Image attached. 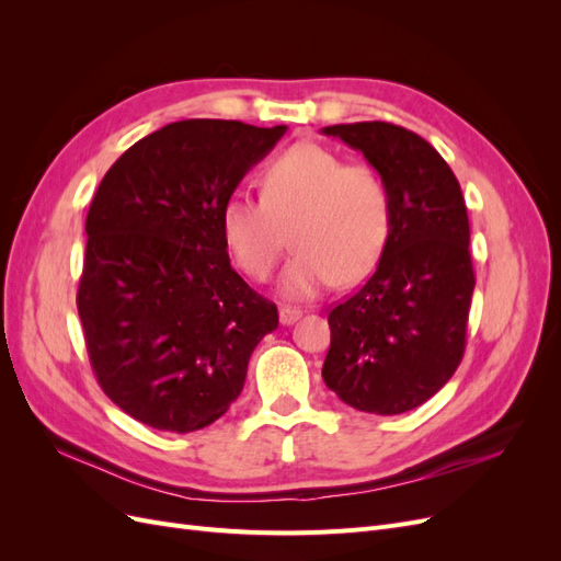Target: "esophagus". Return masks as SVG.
Here are the masks:
<instances>
[{
  "instance_id": "1",
  "label": "esophagus",
  "mask_w": 561,
  "mask_h": 561,
  "mask_svg": "<svg viewBox=\"0 0 561 561\" xmlns=\"http://www.w3.org/2000/svg\"><path fill=\"white\" fill-rule=\"evenodd\" d=\"M299 316H301V309H295V307H280V311H278V318L283 325H293Z\"/></svg>"
}]
</instances>
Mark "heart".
Instances as JSON below:
<instances>
[{
    "label": "heart",
    "instance_id": "heart-1",
    "mask_svg": "<svg viewBox=\"0 0 561 561\" xmlns=\"http://www.w3.org/2000/svg\"><path fill=\"white\" fill-rule=\"evenodd\" d=\"M222 241L243 274L266 280L280 262L285 233L297 250L283 293L309 299L360 283L377 266L390 231V192L369 163H346L336 151L297 142L262 171V198L236 194L219 215Z\"/></svg>",
    "mask_w": 561,
    "mask_h": 561
}]
</instances>
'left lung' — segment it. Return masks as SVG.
Listing matches in <instances>:
<instances>
[{
	"label": "left lung",
	"instance_id": "1",
	"mask_svg": "<svg viewBox=\"0 0 561 561\" xmlns=\"http://www.w3.org/2000/svg\"><path fill=\"white\" fill-rule=\"evenodd\" d=\"M383 175L390 231L375 274L330 311L322 379L360 412L416 410L443 388L466 351L474 290L461 184L421 135L386 122L322 128Z\"/></svg>",
	"mask_w": 561,
	"mask_h": 561
}]
</instances>
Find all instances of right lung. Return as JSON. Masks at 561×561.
Wrapping results in <instances>:
<instances>
[{
  "instance_id": "obj_1",
  "label": "right lung",
  "mask_w": 561,
  "mask_h": 561,
  "mask_svg": "<svg viewBox=\"0 0 561 561\" xmlns=\"http://www.w3.org/2000/svg\"><path fill=\"white\" fill-rule=\"evenodd\" d=\"M225 118L168 124L126 149L87 215L77 309L95 379L157 431L210 426L241 396L278 309L236 274L227 198L285 135Z\"/></svg>"
}]
</instances>
